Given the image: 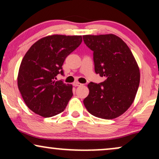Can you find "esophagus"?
I'll use <instances>...</instances> for the list:
<instances>
[{"label":"esophagus","instance_id":"esophagus-1","mask_svg":"<svg viewBox=\"0 0 159 159\" xmlns=\"http://www.w3.org/2000/svg\"><path fill=\"white\" fill-rule=\"evenodd\" d=\"M73 85L75 86V87H78V86H81V85H83V84H81V83H79V82L76 81V82H74Z\"/></svg>","mask_w":159,"mask_h":159}]
</instances>
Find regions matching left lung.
<instances>
[{
	"label": "left lung",
	"mask_w": 159,
	"mask_h": 159,
	"mask_svg": "<svg viewBox=\"0 0 159 159\" xmlns=\"http://www.w3.org/2000/svg\"><path fill=\"white\" fill-rule=\"evenodd\" d=\"M84 43L93 52L95 72L105 81L90 82L84 105L96 117H118L132 105L140 84V70L128 45L114 34L84 35Z\"/></svg>",
	"instance_id": "1"
}]
</instances>
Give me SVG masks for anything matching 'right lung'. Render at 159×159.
<instances>
[{"label": "right lung", "mask_w": 159, "mask_h": 159, "mask_svg": "<svg viewBox=\"0 0 159 159\" xmlns=\"http://www.w3.org/2000/svg\"><path fill=\"white\" fill-rule=\"evenodd\" d=\"M81 42V36H48L27 51L19 67L18 87L29 109L43 117L65 110L73 95L72 85L55 81L56 76L63 75V62Z\"/></svg>", "instance_id": "1"}]
</instances>
